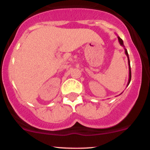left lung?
<instances>
[{
  "label": "left lung",
  "instance_id": "1",
  "mask_svg": "<svg viewBox=\"0 0 150 150\" xmlns=\"http://www.w3.org/2000/svg\"><path fill=\"white\" fill-rule=\"evenodd\" d=\"M118 42H119V44H120V46H123V48H124L125 49V55L127 56V58H128V66H129V78H128V84H127V86H128L129 84H130V80H131V70H130V60H129V56H128V51H127L126 49L125 48V46L124 44H123V40H122L119 37H118ZM123 93V92H122ZM121 93V94H122Z\"/></svg>",
  "mask_w": 150,
  "mask_h": 150
}]
</instances>
